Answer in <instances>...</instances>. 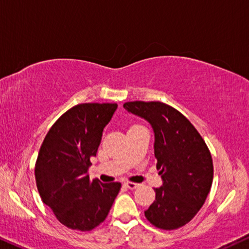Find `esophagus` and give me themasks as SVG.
<instances>
[{
	"label": "esophagus",
	"mask_w": 249,
	"mask_h": 249,
	"mask_svg": "<svg viewBox=\"0 0 249 249\" xmlns=\"http://www.w3.org/2000/svg\"><path fill=\"white\" fill-rule=\"evenodd\" d=\"M124 186L128 188V190H135L137 187H139V185L135 184V182H131V181H126L124 182Z\"/></svg>",
	"instance_id": "esophagus-1"
}]
</instances>
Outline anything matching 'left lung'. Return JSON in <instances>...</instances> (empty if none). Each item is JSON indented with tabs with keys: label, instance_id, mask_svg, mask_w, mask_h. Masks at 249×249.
Segmentation results:
<instances>
[{
	"label": "left lung",
	"instance_id": "8db88e82",
	"mask_svg": "<svg viewBox=\"0 0 249 249\" xmlns=\"http://www.w3.org/2000/svg\"><path fill=\"white\" fill-rule=\"evenodd\" d=\"M125 110L150 123L155 133L156 168L163 179L155 201L144 212L154 226L176 230L193 219L212 188V154L192 123L160 101L124 103Z\"/></svg>",
	"mask_w": 249,
	"mask_h": 249
}]
</instances>
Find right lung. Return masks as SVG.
<instances>
[{
	"mask_svg": "<svg viewBox=\"0 0 249 249\" xmlns=\"http://www.w3.org/2000/svg\"><path fill=\"white\" fill-rule=\"evenodd\" d=\"M116 103H81L69 109L47 133L34 174L41 200L69 229L90 231L105 221L121 182L102 184L87 175Z\"/></svg>",
	"mask_w": 249,
	"mask_h": 249,
	"instance_id": "1",
	"label": "right lung"
}]
</instances>
